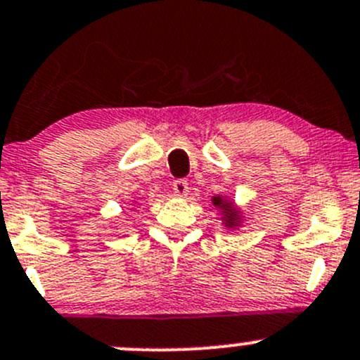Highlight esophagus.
I'll return each mask as SVG.
<instances>
[{"mask_svg": "<svg viewBox=\"0 0 360 360\" xmlns=\"http://www.w3.org/2000/svg\"><path fill=\"white\" fill-rule=\"evenodd\" d=\"M172 190L177 197H186L188 190H190V184L186 179H176L172 184Z\"/></svg>", "mask_w": 360, "mask_h": 360, "instance_id": "esophagus-1", "label": "esophagus"}]
</instances>
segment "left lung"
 Here are the masks:
<instances>
[{"mask_svg": "<svg viewBox=\"0 0 360 360\" xmlns=\"http://www.w3.org/2000/svg\"><path fill=\"white\" fill-rule=\"evenodd\" d=\"M216 203H219V198H216V200H214Z\"/></svg>", "mask_w": 360, "mask_h": 360, "instance_id": "obj_1", "label": "left lung"}]
</instances>
